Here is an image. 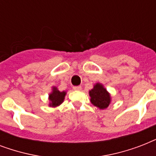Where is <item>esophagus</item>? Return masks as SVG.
<instances>
[{"label":"esophagus","mask_w":156,"mask_h":156,"mask_svg":"<svg viewBox=\"0 0 156 156\" xmlns=\"http://www.w3.org/2000/svg\"><path fill=\"white\" fill-rule=\"evenodd\" d=\"M73 88V90H82V87H81V86H74Z\"/></svg>","instance_id":"34e87169"}]
</instances>
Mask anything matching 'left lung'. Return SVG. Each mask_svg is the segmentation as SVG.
Returning a JSON list of instances; mask_svg holds the SVG:
<instances>
[{
	"instance_id": "8db88e82",
	"label": "left lung",
	"mask_w": 156,
	"mask_h": 156,
	"mask_svg": "<svg viewBox=\"0 0 156 156\" xmlns=\"http://www.w3.org/2000/svg\"><path fill=\"white\" fill-rule=\"evenodd\" d=\"M90 102L94 106L100 109H105L111 103V96L104 86L100 83H96L94 88L89 91Z\"/></svg>"
}]
</instances>
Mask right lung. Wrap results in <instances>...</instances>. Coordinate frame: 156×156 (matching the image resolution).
Returning a JSON list of instances; mask_svg holds the SVG:
<instances>
[{"label": "right lung", "instance_id": "obj_1", "mask_svg": "<svg viewBox=\"0 0 156 156\" xmlns=\"http://www.w3.org/2000/svg\"><path fill=\"white\" fill-rule=\"evenodd\" d=\"M66 95V91H60L57 90V88L53 87H52V91L51 94H49V106L50 107H56L59 106L60 104H62L64 101L65 96Z\"/></svg>", "mask_w": 156, "mask_h": 156}]
</instances>
